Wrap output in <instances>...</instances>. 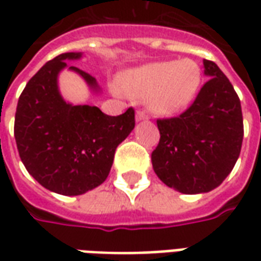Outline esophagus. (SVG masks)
Masks as SVG:
<instances>
[{"mask_svg": "<svg viewBox=\"0 0 261 261\" xmlns=\"http://www.w3.org/2000/svg\"><path fill=\"white\" fill-rule=\"evenodd\" d=\"M148 119V114L144 112V110H137L136 113V120L137 121H141V120H147Z\"/></svg>", "mask_w": 261, "mask_h": 261, "instance_id": "34e87169", "label": "esophagus"}]
</instances>
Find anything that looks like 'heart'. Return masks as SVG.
I'll return each mask as SVG.
<instances>
[{
	"label": "heart",
	"instance_id": "obj_1",
	"mask_svg": "<svg viewBox=\"0 0 261 261\" xmlns=\"http://www.w3.org/2000/svg\"><path fill=\"white\" fill-rule=\"evenodd\" d=\"M201 85V68L190 59L158 61L133 68L120 76L119 86L130 96H147L148 108L173 116L194 100Z\"/></svg>",
	"mask_w": 261,
	"mask_h": 261
}]
</instances>
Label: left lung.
I'll use <instances>...</instances> for the list:
<instances>
[{
  "instance_id": "8db88e82",
  "label": "left lung",
  "mask_w": 261,
  "mask_h": 261,
  "mask_svg": "<svg viewBox=\"0 0 261 261\" xmlns=\"http://www.w3.org/2000/svg\"><path fill=\"white\" fill-rule=\"evenodd\" d=\"M202 64L210 80L186 112L156 121L161 138L151 155L156 176L183 194L218 187L233 169L243 140L241 100L233 86L215 63Z\"/></svg>"
}]
</instances>
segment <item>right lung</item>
Segmentation results:
<instances>
[{
    "label": "right lung",
    "mask_w": 261,
    "mask_h": 261,
    "mask_svg": "<svg viewBox=\"0 0 261 261\" xmlns=\"http://www.w3.org/2000/svg\"><path fill=\"white\" fill-rule=\"evenodd\" d=\"M82 53H64L33 75L20 93L15 113V140L26 170L43 187L63 196H80L102 185L114 152L134 125V109L108 116L96 106L72 105L61 96L59 74L64 68L99 92L96 80L68 65Z\"/></svg>",
    "instance_id": "add662e5"
}]
</instances>
